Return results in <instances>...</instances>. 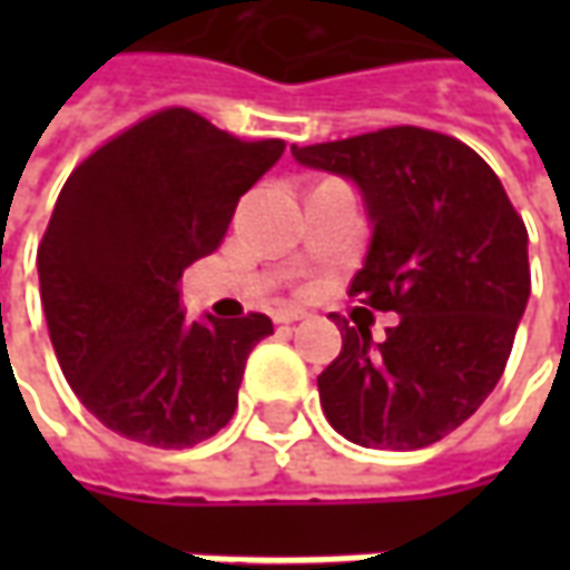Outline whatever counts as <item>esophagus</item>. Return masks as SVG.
I'll return each mask as SVG.
<instances>
[{"instance_id": "1", "label": "esophagus", "mask_w": 570, "mask_h": 570, "mask_svg": "<svg viewBox=\"0 0 570 570\" xmlns=\"http://www.w3.org/2000/svg\"><path fill=\"white\" fill-rule=\"evenodd\" d=\"M307 314L304 311H297V307H278V311H273V320L275 323H297V320H304Z\"/></svg>"}]
</instances>
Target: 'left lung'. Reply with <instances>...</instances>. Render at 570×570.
I'll return each instance as SVG.
<instances>
[{
    "label": "left lung",
    "mask_w": 570,
    "mask_h": 570,
    "mask_svg": "<svg viewBox=\"0 0 570 570\" xmlns=\"http://www.w3.org/2000/svg\"><path fill=\"white\" fill-rule=\"evenodd\" d=\"M292 155L358 184L374 234L348 297L400 314L383 342L333 314L342 352L317 377L320 405L352 444L428 448L504 374L530 297L527 225L492 167L434 129L390 126Z\"/></svg>",
    "instance_id": "left-lung-1"
}]
</instances>
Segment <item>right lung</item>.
<instances>
[{
	"mask_svg": "<svg viewBox=\"0 0 570 570\" xmlns=\"http://www.w3.org/2000/svg\"><path fill=\"white\" fill-rule=\"evenodd\" d=\"M282 151L165 107L69 174L37 247L40 301L66 381L110 431L180 450L230 422L273 320H189L180 278L218 250L237 199Z\"/></svg>",
	"mask_w": 570,
	"mask_h": 570,
	"instance_id": "right-lung-1",
	"label": "right lung"
}]
</instances>
